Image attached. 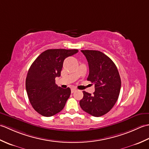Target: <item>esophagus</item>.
<instances>
[{
  "instance_id": "esophagus-1",
  "label": "esophagus",
  "mask_w": 149,
  "mask_h": 149,
  "mask_svg": "<svg viewBox=\"0 0 149 149\" xmlns=\"http://www.w3.org/2000/svg\"><path fill=\"white\" fill-rule=\"evenodd\" d=\"M76 90H77V89H75V88H72V89L71 90V91H72V93H74Z\"/></svg>"
}]
</instances>
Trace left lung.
I'll return each instance as SVG.
<instances>
[{"label":"left lung","instance_id":"obj_1","mask_svg":"<svg viewBox=\"0 0 149 149\" xmlns=\"http://www.w3.org/2000/svg\"><path fill=\"white\" fill-rule=\"evenodd\" d=\"M89 65L87 80L95 84V91L91 95L83 91L79 104L83 111L93 116L108 113L118 100L121 79L115 63L99 50H82Z\"/></svg>","mask_w":149,"mask_h":149}]
</instances>
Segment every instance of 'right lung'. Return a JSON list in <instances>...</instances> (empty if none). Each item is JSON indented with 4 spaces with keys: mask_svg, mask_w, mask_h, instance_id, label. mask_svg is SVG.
Here are the masks:
<instances>
[{
    "mask_svg": "<svg viewBox=\"0 0 149 149\" xmlns=\"http://www.w3.org/2000/svg\"><path fill=\"white\" fill-rule=\"evenodd\" d=\"M77 49H48L43 52L28 71L26 88L34 109L44 116H52L63 109L71 93L56 84L61 75L65 58L78 52Z\"/></svg>",
    "mask_w": 149,
    "mask_h": 149,
    "instance_id": "right-lung-1",
    "label": "right lung"
}]
</instances>
